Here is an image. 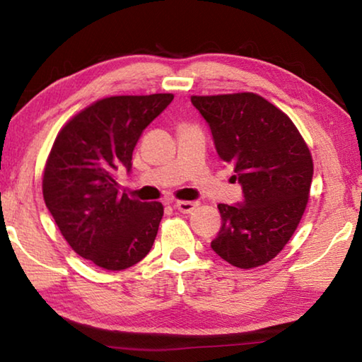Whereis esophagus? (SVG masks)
Returning <instances> with one entry per match:
<instances>
[{"mask_svg":"<svg viewBox=\"0 0 362 362\" xmlns=\"http://www.w3.org/2000/svg\"><path fill=\"white\" fill-rule=\"evenodd\" d=\"M199 206L198 201H177V203L174 204V207L177 211H180L183 214H189L193 212L196 207Z\"/></svg>","mask_w":362,"mask_h":362,"instance_id":"34e87169","label":"esophagus"}]
</instances>
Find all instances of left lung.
Segmentation results:
<instances>
[{
  "label": "left lung",
  "instance_id": "left-lung-1",
  "mask_svg": "<svg viewBox=\"0 0 362 362\" xmlns=\"http://www.w3.org/2000/svg\"><path fill=\"white\" fill-rule=\"evenodd\" d=\"M192 103L243 188L240 203L218 204L222 226L211 247L233 267L265 265L291 240L308 203V146L289 116L257 94L193 95Z\"/></svg>",
  "mask_w": 362,
  "mask_h": 362
}]
</instances>
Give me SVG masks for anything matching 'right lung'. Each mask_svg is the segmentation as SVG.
<instances>
[{
	"label": "right lung",
	"mask_w": 362,
	"mask_h": 362,
	"mask_svg": "<svg viewBox=\"0 0 362 362\" xmlns=\"http://www.w3.org/2000/svg\"><path fill=\"white\" fill-rule=\"evenodd\" d=\"M173 94L116 95L78 113L59 132L42 175V196L75 252L119 272L150 252L163 218L161 203L119 194L115 175L131 173L132 151Z\"/></svg>",
	"instance_id": "add662e5"
}]
</instances>
